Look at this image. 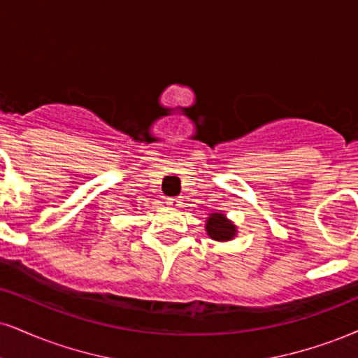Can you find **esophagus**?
I'll return each mask as SVG.
<instances>
[{
    "label": "esophagus",
    "mask_w": 358,
    "mask_h": 358,
    "mask_svg": "<svg viewBox=\"0 0 358 358\" xmlns=\"http://www.w3.org/2000/svg\"><path fill=\"white\" fill-rule=\"evenodd\" d=\"M166 205L171 206V208H180V206H182V198H176V196L166 198Z\"/></svg>",
    "instance_id": "1"
}]
</instances>
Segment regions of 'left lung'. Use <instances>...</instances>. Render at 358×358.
<instances>
[{
  "label": "left lung",
  "instance_id": "1",
  "mask_svg": "<svg viewBox=\"0 0 358 358\" xmlns=\"http://www.w3.org/2000/svg\"><path fill=\"white\" fill-rule=\"evenodd\" d=\"M206 234L217 242H228L236 235V227L223 213H212L206 220Z\"/></svg>",
  "mask_w": 358,
  "mask_h": 358
}]
</instances>
